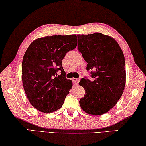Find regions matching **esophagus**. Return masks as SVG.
I'll return each mask as SVG.
<instances>
[{
  "label": "esophagus",
  "instance_id": "obj_1",
  "mask_svg": "<svg viewBox=\"0 0 146 146\" xmlns=\"http://www.w3.org/2000/svg\"><path fill=\"white\" fill-rule=\"evenodd\" d=\"M72 82H73L74 84H75V85H77L79 83V81H80V80H79L78 78H73L72 79Z\"/></svg>",
  "mask_w": 146,
  "mask_h": 146
}]
</instances>
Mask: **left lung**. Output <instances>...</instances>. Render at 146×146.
<instances>
[{
    "mask_svg": "<svg viewBox=\"0 0 146 146\" xmlns=\"http://www.w3.org/2000/svg\"><path fill=\"white\" fill-rule=\"evenodd\" d=\"M78 49L90 71L80 82L85 90L80 100L82 109L92 115H102L112 108L120 98L125 85V59L116 41L99 33L78 35Z\"/></svg>",
    "mask_w": 146,
    "mask_h": 146,
    "instance_id": "8db88e82",
    "label": "left lung"
}]
</instances>
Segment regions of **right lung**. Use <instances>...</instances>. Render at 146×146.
Segmentation results:
<instances>
[{"label":"right lung","instance_id":"1","mask_svg":"<svg viewBox=\"0 0 146 146\" xmlns=\"http://www.w3.org/2000/svg\"><path fill=\"white\" fill-rule=\"evenodd\" d=\"M76 38L72 35L38 38L24 55V90L30 103L42 112H53L60 108L72 87L71 80L66 78L62 60L67 52L76 47Z\"/></svg>","mask_w":146,"mask_h":146}]
</instances>
